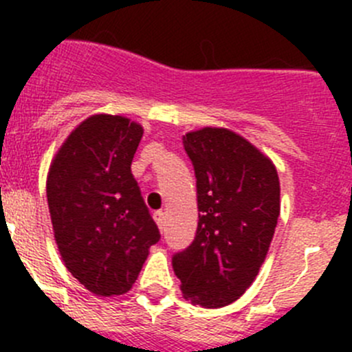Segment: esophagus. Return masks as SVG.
I'll use <instances>...</instances> for the list:
<instances>
[{
    "instance_id": "1",
    "label": "esophagus",
    "mask_w": 352,
    "mask_h": 352,
    "mask_svg": "<svg viewBox=\"0 0 352 352\" xmlns=\"http://www.w3.org/2000/svg\"><path fill=\"white\" fill-rule=\"evenodd\" d=\"M153 219L156 221V225H158V228L163 232V226H165V214H163V211H155Z\"/></svg>"
}]
</instances>
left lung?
<instances>
[{"mask_svg": "<svg viewBox=\"0 0 352 352\" xmlns=\"http://www.w3.org/2000/svg\"><path fill=\"white\" fill-rule=\"evenodd\" d=\"M196 173L194 242L172 257L186 300L204 308L233 303L258 274L279 218V177L271 160L225 127L184 136Z\"/></svg>", "mask_w": 352, "mask_h": 352, "instance_id": "left-lung-1", "label": "left lung"}]
</instances>
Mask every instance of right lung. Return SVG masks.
I'll return each mask as SVG.
<instances>
[{
	"instance_id": "obj_1",
	"label": "right lung",
	"mask_w": 352,
	"mask_h": 352,
	"mask_svg": "<svg viewBox=\"0 0 352 352\" xmlns=\"http://www.w3.org/2000/svg\"><path fill=\"white\" fill-rule=\"evenodd\" d=\"M143 127L127 117L85 119L59 148L47 175V204L67 271L98 296L133 287L160 240L131 173Z\"/></svg>"
}]
</instances>
